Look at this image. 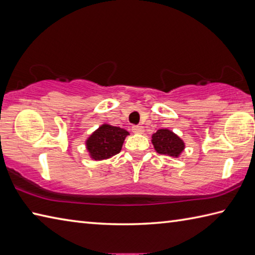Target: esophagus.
<instances>
[{"instance_id": "obj_1", "label": "esophagus", "mask_w": 255, "mask_h": 255, "mask_svg": "<svg viewBox=\"0 0 255 255\" xmlns=\"http://www.w3.org/2000/svg\"><path fill=\"white\" fill-rule=\"evenodd\" d=\"M132 132H134V133H142L143 132V127L142 126H139V125H137V126H132Z\"/></svg>"}]
</instances>
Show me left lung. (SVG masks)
Here are the masks:
<instances>
[{"mask_svg": "<svg viewBox=\"0 0 255 255\" xmlns=\"http://www.w3.org/2000/svg\"><path fill=\"white\" fill-rule=\"evenodd\" d=\"M151 142L156 152L173 156V158H178L185 149V143L183 140L169 129H159L152 134Z\"/></svg>", "mask_w": 255, "mask_h": 255, "instance_id": "8db88e82", "label": "left lung"}]
</instances>
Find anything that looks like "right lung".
<instances>
[{"label":"right lung","mask_w":255,"mask_h":255,"mask_svg":"<svg viewBox=\"0 0 255 255\" xmlns=\"http://www.w3.org/2000/svg\"><path fill=\"white\" fill-rule=\"evenodd\" d=\"M129 132L121 127L103 124L86 140V149L95 161L112 158L121 152L123 143Z\"/></svg>","instance_id":"1"}]
</instances>
